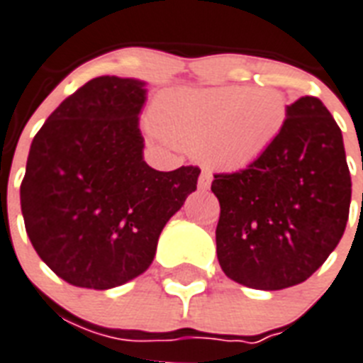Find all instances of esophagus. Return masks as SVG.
I'll return each instance as SVG.
<instances>
[{
  "mask_svg": "<svg viewBox=\"0 0 363 363\" xmlns=\"http://www.w3.org/2000/svg\"><path fill=\"white\" fill-rule=\"evenodd\" d=\"M211 181H213V173L209 169H201V175H199L198 182L199 190H207L211 186Z\"/></svg>",
  "mask_w": 363,
  "mask_h": 363,
  "instance_id": "esophagus-1",
  "label": "esophagus"
}]
</instances>
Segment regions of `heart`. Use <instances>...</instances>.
Segmentation results:
<instances>
[{
    "instance_id": "heart-1",
    "label": "heart",
    "mask_w": 363,
    "mask_h": 363,
    "mask_svg": "<svg viewBox=\"0 0 363 363\" xmlns=\"http://www.w3.org/2000/svg\"><path fill=\"white\" fill-rule=\"evenodd\" d=\"M288 104L277 90L216 86L175 90L152 109L156 130L220 171H241L264 156L284 130Z\"/></svg>"
}]
</instances>
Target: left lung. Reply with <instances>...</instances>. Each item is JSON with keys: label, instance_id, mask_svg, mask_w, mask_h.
<instances>
[{"label": "left lung", "instance_id": "1", "mask_svg": "<svg viewBox=\"0 0 363 363\" xmlns=\"http://www.w3.org/2000/svg\"><path fill=\"white\" fill-rule=\"evenodd\" d=\"M350 171L343 135L320 99L288 105L284 130L254 165L215 175L216 256L232 281L282 290L307 281L341 241Z\"/></svg>", "mask_w": 363, "mask_h": 363}]
</instances>
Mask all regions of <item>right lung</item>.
I'll list each match as a JSON object with an SVG mask.
<instances>
[{
	"label": "right lung",
	"mask_w": 363,
	"mask_h": 363,
	"mask_svg": "<svg viewBox=\"0 0 363 363\" xmlns=\"http://www.w3.org/2000/svg\"><path fill=\"white\" fill-rule=\"evenodd\" d=\"M147 82L96 77L37 131L20 186L39 258L73 286L109 290L150 267L158 238L198 186V167L143 158Z\"/></svg>",
	"instance_id": "obj_1"
}]
</instances>
